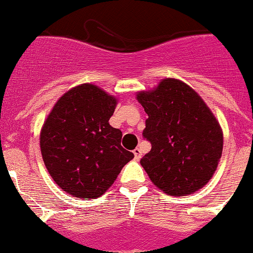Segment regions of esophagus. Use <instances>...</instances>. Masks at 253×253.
Listing matches in <instances>:
<instances>
[{
    "label": "esophagus",
    "instance_id": "34e87169",
    "mask_svg": "<svg viewBox=\"0 0 253 253\" xmlns=\"http://www.w3.org/2000/svg\"><path fill=\"white\" fill-rule=\"evenodd\" d=\"M134 153V158H135V160H140V158H141V150L139 148H136L135 150L133 151Z\"/></svg>",
    "mask_w": 253,
    "mask_h": 253
}]
</instances>
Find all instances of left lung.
<instances>
[{"label": "left lung", "mask_w": 253, "mask_h": 253, "mask_svg": "<svg viewBox=\"0 0 253 253\" xmlns=\"http://www.w3.org/2000/svg\"><path fill=\"white\" fill-rule=\"evenodd\" d=\"M148 114L143 136L151 150L140 160L151 181L171 196L191 194L212 177L222 154L220 124L200 95L184 82L168 78L140 92Z\"/></svg>", "instance_id": "left-lung-1"}]
</instances>
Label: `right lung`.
Masks as SVG:
<instances>
[{"mask_svg": "<svg viewBox=\"0 0 253 253\" xmlns=\"http://www.w3.org/2000/svg\"><path fill=\"white\" fill-rule=\"evenodd\" d=\"M117 99L93 84H81L59 98L41 131V153L61 189L82 199L99 197L134 158L110 126Z\"/></svg>", "mask_w": 253, "mask_h": 253, "instance_id": "right-lung-1", "label": "right lung"}]
</instances>
